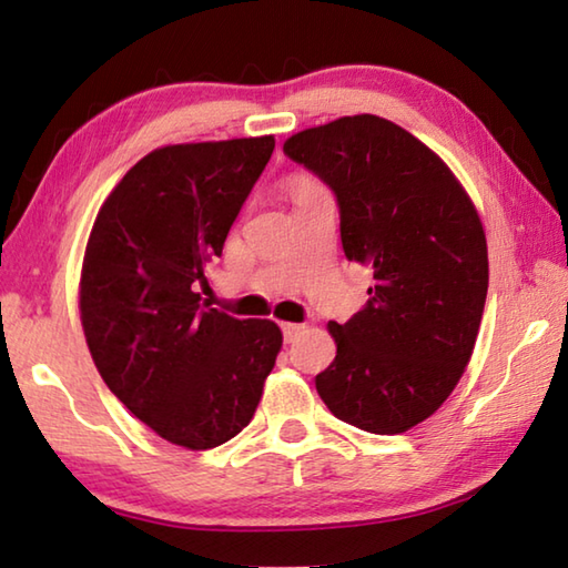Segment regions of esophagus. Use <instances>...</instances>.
<instances>
[{
    "mask_svg": "<svg viewBox=\"0 0 568 568\" xmlns=\"http://www.w3.org/2000/svg\"><path fill=\"white\" fill-rule=\"evenodd\" d=\"M301 331H303V325H297V323H283V335H285L287 343L295 341L297 335H301Z\"/></svg>",
    "mask_w": 568,
    "mask_h": 568,
    "instance_id": "1",
    "label": "esophagus"
}]
</instances>
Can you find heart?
I'll list each match as a JSON object with an SVG mask.
<instances>
[{
  "instance_id": "1",
  "label": "heart",
  "mask_w": 568,
  "mask_h": 568,
  "mask_svg": "<svg viewBox=\"0 0 568 568\" xmlns=\"http://www.w3.org/2000/svg\"><path fill=\"white\" fill-rule=\"evenodd\" d=\"M287 185H291V195H297V192H303V190H311V187H315V182H313L311 178L295 175L291 182H287Z\"/></svg>"
}]
</instances>
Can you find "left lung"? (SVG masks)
Here are the masks:
<instances>
[{"label":"left lung","mask_w":568,"mask_h":568,"mask_svg":"<svg viewBox=\"0 0 568 568\" xmlns=\"http://www.w3.org/2000/svg\"><path fill=\"white\" fill-rule=\"evenodd\" d=\"M283 150L333 187L345 257L376 281L348 323H328L338 351L315 388L335 418L406 434L474 355L488 291L478 210L434 150L378 114L295 132Z\"/></svg>","instance_id":"obj_1"}]
</instances>
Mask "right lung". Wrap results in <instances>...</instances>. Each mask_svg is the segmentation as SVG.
<instances>
[{"instance_id": "add662e5", "label": "right lung", "mask_w": 568, "mask_h": 568, "mask_svg": "<svg viewBox=\"0 0 568 568\" xmlns=\"http://www.w3.org/2000/svg\"><path fill=\"white\" fill-rule=\"evenodd\" d=\"M275 150L273 134L152 150L104 197L80 275L102 381L170 444L207 450L255 416L283 333L197 293Z\"/></svg>"}]
</instances>
